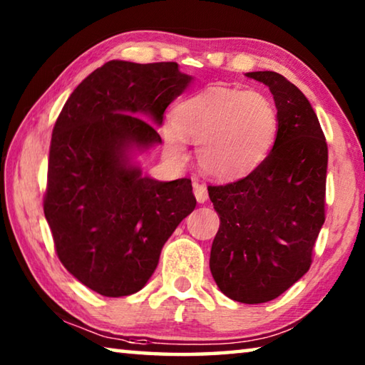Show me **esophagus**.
<instances>
[{
	"instance_id": "34e87169",
	"label": "esophagus",
	"mask_w": 365,
	"mask_h": 365,
	"mask_svg": "<svg viewBox=\"0 0 365 365\" xmlns=\"http://www.w3.org/2000/svg\"><path fill=\"white\" fill-rule=\"evenodd\" d=\"M193 191L197 202H206L207 201V188L202 183H193Z\"/></svg>"
}]
</instances>
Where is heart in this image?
I'll use <instances>...</instances> for the list:
<instances>
[{"label": "heart", "instance_id": "b5f03b06", "mask_svg": "<svg viewBox=\"0 0 365 365\" xmlns=\"http://www.w3.org/2000/svg\"><path fill=\"white\" fill-rule=\"evenodd\" d=\"M279 133V113L270 98L255 90L215 85L178 101L164 127L168 154L187 158V141L196 143V159L207 177L240 180L267 158Z\"/></svg>", "mask_w": 365, "mask_h": 365}]
</instances>
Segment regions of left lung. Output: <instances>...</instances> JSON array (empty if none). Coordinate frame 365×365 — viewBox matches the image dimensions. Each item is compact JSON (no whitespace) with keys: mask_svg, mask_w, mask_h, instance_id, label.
Masks as SVG:
<instances>
[{"mask_svg":"<svg viewBox=\"0 0 365 365\" xmlns=\"http://www.w3.org/2000/svg\"><path fill=\"white\" fill-rule=\"evenodd\" d=\"M269 86L279 133L269 156L242 180L209 187L220 217L209 267L220 292L245 304L275 299L311 267L325 222L329 148L302 91L280 73L248 72Z\"/></svg>","mask_w":365,"mask_h":365,"instance_id":"obj_1","label":"left lung"}]
</instances>
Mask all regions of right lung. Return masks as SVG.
Masks as SVG:
<instances>
[{"label":"right lung","instance_id":"obj_1","mask_svg":"<svg viewBox=\"0 0 365 365\" xmlns=\"http://www.w3.org/2000/svg\"><path fill=\"white\" fill-rule=\"evenodd\" d=\"M191 80L177 63L109 61L82 80L54 123L43 200L54 248L80 283L108 298L146 285L196 206L190 178L159 182L133 163L163 141L152 123L163 125Z\"/></svg>","mask_w":365,"mask_h":365}]
</instances>
